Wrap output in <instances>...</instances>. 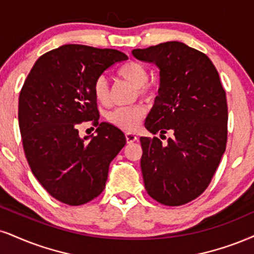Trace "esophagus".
Here are the masks:
<instances>
[{
    "label": "esophagus",
    "instance_id": "obj_1",
    "mask_svg": "<svg viewBox=\"0 0 254 254\" xmlns=\"http://www.w3.org/2000/svg\"><path fill=\"white\" fill-rule=\"evenodd\" d=\"M126 140H127V143H132L134 141H136L137 136L134 133L128 132V133H126Z\"/></svg>",
    "mask_w": 254,
    "mask_h": 254
}]
</instances>
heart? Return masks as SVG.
Segmentation results:
<instances>
[{
  "instance_id": "1",
  "label": "heart",
  "mask_w": 254,
  "mask_h": 254,
  "mask_svg": "<svg viewBox=\"0 0 254 254\" xmlns=\"http://www.w3.org/2000/svg\"><path fill=\"white\" fill-rule=\"evenodd\" d=\"M118 74L121 77L129 81L136 88V93L141 98L151 99L154 96L155 90L151 84H148V70L142 64L137 62H127L119 68ZM93 95L100 105H107L109 101V87L107 79L105 76L96 77L93 83ZM146 114V108L140 103L126 107H117L107 113V120L113 126L124 130L135 129Z\"/></svg>"
}]
</instances>
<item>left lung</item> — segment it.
<instances>
[{
    "label": "left lung",
    "mask_w": 254,
    "mask_h": 254,
    "mask_svg": "<svg viewBox=\"0 0 254 254\" xmlns=\"http://www.w3.org/2000/svg\"><path fill=\"white\" fill-rule=\"evenodd\" d=\"M137 60L160 69V88L145 127L158 137H140L143 184L148 195L180 206L205 192L227 142V101L217 68L203 53L171 41L134 49Z\"/></svg>",
    "instance_id": "1"
}]
</instances>
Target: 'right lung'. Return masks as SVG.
<instances>
[{
  "instance_id": "obj_1",
  "label": "right lung",
  "mask_w": 254,
  "mask_h": 254,
  "mask_svg": "<svg viewBox=\"0 0 254 254\" xmlns=\"http://www.w3.org/2000/svg\"><path fill=\"white\" fill-rule=\"evenodd\" d=\"M127 59L115 49L64 45L40 56L24 81L18 98L24 154L37 181L59 201L83 205L105 190L109 164L126 136L99 122L92 88L103 71ZM87 121L98 127L90 142L78 135Z\"/></svg>"
}]
</instances>
